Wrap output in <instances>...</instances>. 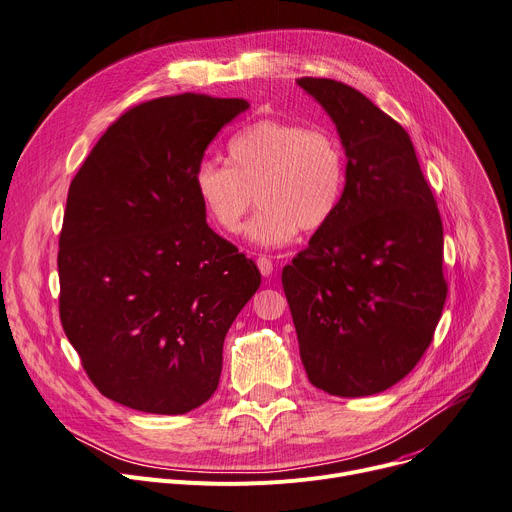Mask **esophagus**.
<instances>
[{
  "label": "esophagus",
  "mask_w": 512,
  "mask_h": 512,
  "mask_svg": "<svg viewBox=\"0 0 512 512\" xmlns=\"http://www.w3.org/2000/svg\"><path fill=\"white\" fill-rule=\"evenodd\" d=\"M256 264H258V268H260V272H262V277H272V262H270V258L258 256Z\"/></svg>",
  "instance_id": "34e87169"
}]
</instances>
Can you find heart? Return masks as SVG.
<instances>
[{
	"label": "heart",
	"instance_id": "b5f03b06",
	"mask_svg": "<svg viewBox=\"0 0 512 512\" xmlns=\"http://www.w3.org/2000/svg\"><path fill=\"white\" fill-rule=\"evenodd\" d=\"M229 164L205 160L194 170V190L209 221L238 233L256 201L248 238L260 246H285L299 227L318 231L340 207L346 155L328 129L262 119L240 129L227 145Z\"/></svg>",
	"mask_w": 512,
	"mask_h": 512
}]
</instances>
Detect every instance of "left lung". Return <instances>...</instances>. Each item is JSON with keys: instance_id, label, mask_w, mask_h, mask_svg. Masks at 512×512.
Listing matches in <instances>:
<instances>
[{"instance_id": "1", "label": "left lung", "mask_w": 512, "mask_h": 512, "mask_svg": "<svg viewBox=\"0 0 512 512\" xmlns=\"http://www.w3.org/2000/svg\"><path fill=\"white\" fill-rule=\"evenodd\" d=\"M297 84L346 153L338 211L283 268L299 355L330 396H373L416 367L441 320L443 223L402 125L342 82Z\"/></svg>"}]
</instances>
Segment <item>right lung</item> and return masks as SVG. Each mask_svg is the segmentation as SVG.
<instances>
[{"label": "right lung", "instance_id": "obj_1", "mask_svg": "<svg viewBox=\"0 0 512 512\" xmlns=\"http://www.w3.org/2000/svg\"><path fill=\"white\" fill-rule=\"evenodd\" d=\"M248 108L190 92L143 102L106 129L71 180L59 316L112 402L186 414L219 385L225 334L260 272L207 225L194 170Z\"/></svg>", "mask_w": 512, "mask_h": 512}]
</instances>
